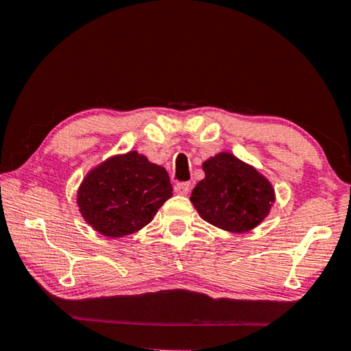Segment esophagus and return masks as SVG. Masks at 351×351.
Returning a JSON list of instances; mask_svg holds the SVG:
<instances>
[{
  "mask_svg": "<svg viewBox=\"0 0 351 351\" xmlns=\"http://www.w3.org/2000/svg\"><path fill=\"white\" fill-rule=\"evenodd\" d=\"M175 192L178 193V195H187V193L191 192V184H189V182H181V184H176Z\"/></svg>",
  "mask_w": 351,
  "mask_h": 351,
  "instance_id": "1",
  "label": "esophagus"
}]
</instances>
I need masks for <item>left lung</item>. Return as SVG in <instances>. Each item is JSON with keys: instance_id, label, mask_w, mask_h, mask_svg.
<instances>
[{"instance_id": "obj_1", "label": "left lung", "mask_w": 351, "mask_h": 351, "mask_svg": "<svg viewBox=\"0 0 351 351\" xmlns=\"http://www.w3.org/2000/svg\"><path fill=\"white\" fill-rule=\"evenodd\" d=\"M204 178L191 202L208 223L230 232H248L261 225L275 203V189L253 165L221 152L203 162Z\"/></svg>"}]
</instances>
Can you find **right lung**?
Wrapping results in <instances>:
<instances>
[{
	"instance_id": "right-lung-1",
	"label": "right lung",
	"mask_w": 351,
	"mask_h": 351,
	"mask_svg": "<svg viewBox=\"0 0 351 351\" xmlns=\"http://www.w3.org/2000/svg\"><path fill=\"white\" fill-rule=\"evenodd\" d=\"M171 195L164 167L128 152L93 167L77 189L76 203L93 230L115 239L147 226Z\"/></svg>"
}]
</instances>
